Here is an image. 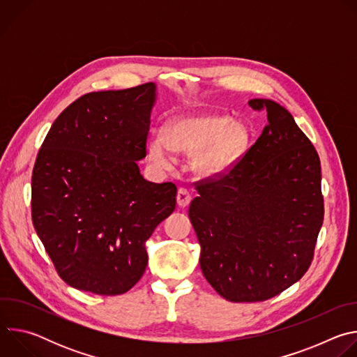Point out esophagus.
<instances>
[{"label":"esophagus","instance_id":"esophagus-1","mask_svg":"<svg viewBox=\"0 0 357 357\" xmlns=\"http://www.w3.org/2000/svg\"><path fill=\"white\" fill-rule=\"evenodd\" d=\"M176 203H178L179 208H186V206L189 205V203H190V193H189L186 189H183V188L178 189V193H176Z\"/></svg>","mask_w":357,"mask_h":357}]
</instances>
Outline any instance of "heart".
<instances>
[{"label":"heart","mask_w":357,"mask_h":357,"mask_svg":"<svg viewBox=\"0 0 357 357\" xmlns=\"http://www.w3.org/2000/svg\"><path fill=\"white\" fill-rule=\"evenodd\" d=\"M250 141L248 128L225 116L175 117L164 132L146 144L149 161L164 171L174 167V152L192 155V171L199 178H218L241 158Z\"/></svg>","instance_id":"b5f03b06"}]
</instances>
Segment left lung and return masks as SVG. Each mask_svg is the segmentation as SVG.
<instances>
[{"mask_svg": "<svg viewBox=\"0 0 357 357\" xmlns=\"http://www.w3.org/2000/svg\"><path fill=\"white\" fill-rule=\"evenodd\" d=\"M268 124L223 176L197 185L189 219L200 268L230 302L270 299L307 273L324 223L321 161L291 113L268 98Z\"/></svg>", "mask_w": 357, "mask_h": 357, "instance_id": "8db88e82", "label": "left lung"}]
</instances>
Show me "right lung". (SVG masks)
I'll use <instances>...</instances> for the list:
<instances>
[{"instance_id":"add662e5","label":"right lung","mask_w":357,"mask_h":357,"mask_svg":"<svg viewBox=\"0 0 357 357\" xmlns=\"http://www.w3.org/2000/svg\"><path fill=\"white\" fill-rule=\"evenodd\" d=\"M157 84L93 91L50 127L32 174V222L61 278L120 295L142 277L146 240L176 205V186L139 174Z\"/></svg>"}]
</instances>
